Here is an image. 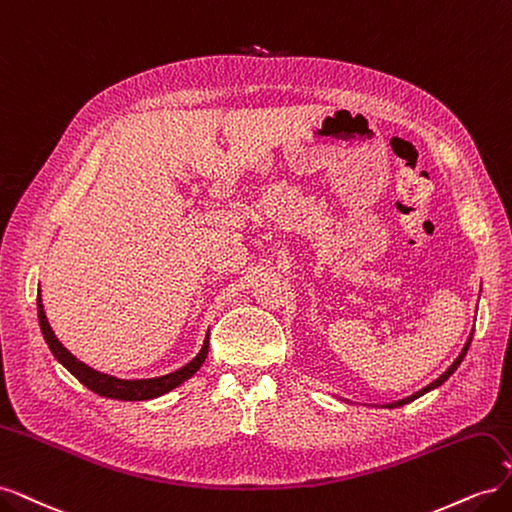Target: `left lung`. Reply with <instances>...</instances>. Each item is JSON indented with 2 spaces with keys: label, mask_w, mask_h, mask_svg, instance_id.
<instances>
[{
  "label": "left lung",
  "mask_w": 512,
  "mask_h": 512,
  "mask_svg": "<svg viewBox=\"0 0 512 512\" xmlns=\"http://www.w3.org/2000/svg\"><path fill=\"white\" fill-rule=\"evenodd\" d=\"M470 342H472V333H470V337H468V342H466V346H463V350H461V354L457 356V359H455V363L451 365V367H448L446 371H444V374L438 378V380H433L431 384H427L425 386V389H421V391H416L414 395H410V397H406V399H399V401H395V404H386L384 408H399V406H406V404H410V401H414L416 397H421V395H425V393H429L431 389H438V386L440 384H444L448 378H451L453 374H455V369L461 365V361H463V356H466V352H468V348H470Z\"/></svg>",
  "instance_id": "obj_1"
}]
</instances>
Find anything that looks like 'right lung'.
I'll use <instances>...</instances> for the list:
<instances>
[{"instance_id": "1", "label": "right lung", "mask_w": 512, "mask_h": 512, "mask_svg": "<svg viewBox=\"0 0 512 512\" xmlns=\"http://www.w3.org/2000/svg\"><path fill=\"white\" fill-rule=\"evenodd\" d=\"M38 320H40V329H42V335H44V342L49 344L55 359L61 365H64L76 380H79L81 384H85L89 391H94L96 395L108 397V399L145 401V399H153V397H160V395H164L168 391H173V389H177L179 384H183L185 380L192 378L196 374V371L200 369V365L205 363L207 352H209V335H207L203 348H200V352L194 356V359L188 365H183L181 369L173 371V374H166V376H160V378H145V380H121V378L102 374V371L85 365L83 361L76 359V356L68 348H64V344H61L59 339H57V335L53 333L49 320H46L40 292H38Z\"/></svg>"}]
</instances>
